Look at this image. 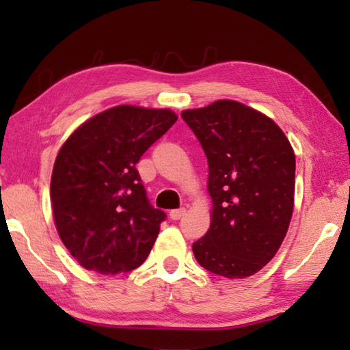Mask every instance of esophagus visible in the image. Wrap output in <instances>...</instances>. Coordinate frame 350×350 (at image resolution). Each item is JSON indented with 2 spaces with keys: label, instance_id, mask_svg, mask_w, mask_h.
<instances>
[{
  "label": "esophagus",
  "instance_id": "34e87169",
  "mask_svg": "<svg viewBox=\"0 0 350 350\" xmlns=\"http://www.w3.org/2000/svg\"><path fill=\"white\" fill-rule=\"evenodd\" d=\"M185 213H187V208H183V206H182V208L171 210L170 211V217L173 219V221H177V219H180L183 215H185Z\"/></svg>",
  "mask_w": 350,
  "mask_h": 350
}]
</instances>
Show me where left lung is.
I'll list each match as a JSON object with an SVG mask.
<instances>
[{
  "mask_svg": "<svg viewBox=\"0 0 350 350\" xmlns=\"http://www.w3.org/2000/svg\"><path fill=\"white\" fill-rule=\"evenodd\" d=\"M208 159L211 224L193 244L198 262L224 278H248L286 238L295 205V152L262 112L234 100L182 111Z\"/></svg>",
  "mask_w": 350,
  "mask_h": 350,
  "instance_id": "obj_1",
  "label": "left lung"
}]
</instances>
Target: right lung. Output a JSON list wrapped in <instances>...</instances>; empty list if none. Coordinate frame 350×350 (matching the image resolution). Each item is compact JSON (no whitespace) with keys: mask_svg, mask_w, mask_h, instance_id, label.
Segmentation results:
<instances>
[{"mask_svg":"<svg viewBox=\"0 0 350 350\" xmlns=\"http://www.w3.org/2000/svg\"><path fill=\"white\" fill-rule=\"evenodd\" d=\"M177 120L171 109L118 105L75 129L57 154L51 202L58 236L83 269L117 275L145 262L162 210L150 205L135 165Z\"/></svg>","mask_w":350,"mask_h":350,"instance_id":"obj_1","label":"right lung"}]
</instances>
